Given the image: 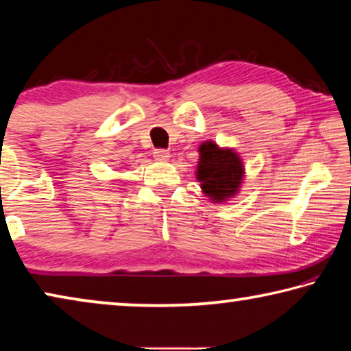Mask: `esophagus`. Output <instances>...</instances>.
I'll list each match as a JSON object with an SVG mask.
<instances>
[{"mask_svg":"<svg viewBox=\"0 0 351 351\" xmlns=\"http://www.w3.org/2000/svg\"><path fill=\"white\" fill-rule=\"evenodd\" d=\"M153 156L156 161L162 162V161H169L170 153H169V150H165V148H156V150L153 152Z\"/></svg>","mask_w":351,"mask_h":351,"instance_id":"obj_1","label":"esophagus"}]
</instances>
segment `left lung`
I'll list each match as a JSON object with an SVG mask.
<instances>
[{"label": "left lung", "mask_w": 351, "mask_h": 351, "mask_svg": "<svg viewBox=\"0 0 351 351\" xmlns=\"http://www.w3.org/2000/svg\"><path fill=\"white\" fill-rule=\"evenodd\" d=\"M243 171L245 169L239 154L229 148L221 150L212 141L203 142L199 147L197 178L203 192L217 203H221L239 192Z\"/></svg>", "instance_id": "obj_1"}]
</instances>
